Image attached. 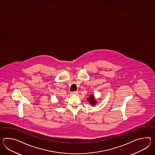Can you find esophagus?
Listing matches in <instances>:
<instances>
[{
	"instance_id": "1",
	"label": "esophagus",
	"mask_w": 155,
	"mask_h": 155,
	"mask_svg": "<svg viewBox=\"0 0 155 155\" xmlns=\"http://www.w3.org/2000/svg\"><path fill=\"white\" fill-rule=\"evenodd\" d=\"M71 94L73 95H77L78 94V92L77 91H75V92H72Z\"/></svg>"
}]
</instances>
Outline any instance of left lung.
Here are the masks:
<instances>
[{
    "label": "left lung",
    "instance_id": "1",
    "mask_svg": "<svg viewBox=\"0 0 155 155\" xmlns=\"http://www.w3.org/2000/svg\"><path fill=\"white\" fill-rule=\"evenodd\" d=\"M87 100H88V101L90 102V104H92V106H94L97 103V101L95 100L94 95H93V94L90 95L89 98H87Z\"/></svg>",
    "mask_w": 155,
    "mask_h": 155
}]
</instances>
